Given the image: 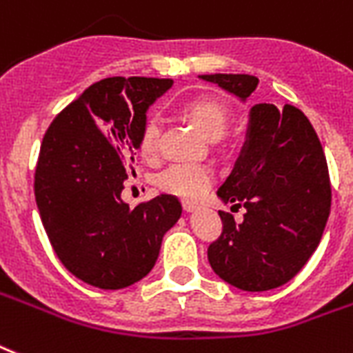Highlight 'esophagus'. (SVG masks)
<instances>
[{
	"mask_svg": "<svg viewBox=\"0 0 353 353\" xmlns=\"http://www.w3.org/2000/svg\"><path fill=\"white\" fill-rule=\"evenodd\" d=\"M182 208H184L188 213H193V211L199 210V202H194V200H190V199H184L182 200Z\"/></svg>",
	"mask_w": 353,
	"mask_h": 353,
	"instance_id": "34e87169",
	"label": "esophagus"
}]
</instances>
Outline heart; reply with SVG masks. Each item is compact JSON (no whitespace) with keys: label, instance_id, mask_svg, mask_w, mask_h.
<instances>
[{"label":"heart","instance_id":"1","mask_svg":"<svg viewBox=\"0 0 353 353\" xmlns=\"http://www.w3.org/2000/svg\"><path fill=\"white\" fill-rule=\"evenodd\" d=\"M184 112L191 122L208 138L222 137L231 122L230 107L219 98L200 97L185 103ZM160 120L159 117H148L140 134V153L148 160H153L159 153ZM213 169L204 162H176L171 163L159 174L157 184L162 191L171 194L196 199L210 190L213 182Z\"/></svg>","mask_w":353,"mask_h":353}]
</instances>
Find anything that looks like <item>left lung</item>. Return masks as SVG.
<instances>
[{
    "label": "left lung",
    "instance_id": "obj_1",
    "mask_svg": "<svg viewBox=\"0 0 353 353\" xmlns=\"http://www.w3.org/2000/svg\"><path fill=\"white\" fill-rule=\"evenodd\" d=\"M246 103L259 78L202 74ZM216 196L244 221L219 211L224 230L208 248L213 272L244 292H266L297 275L314 255L332 205L328 165L312 123L297 107L256 103L250 109L246 140ZM231 205V208H233Z\"/></svg>",
    "mask_w": 353,
    "mask_h": 353
}]
</instances>
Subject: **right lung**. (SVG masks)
Here are the masks:
<instances>
[{"label": "right lung", "instance_id": "1", "mask_svg": "<svg viewBox=\"0 0 353 353\" xmlns=\"http://www.w3.org/2000/svg\"><path fill=\"white\" fill-rule=\"evenodd\" d=\"M171 85L165 78H105L45 132L34 176L39 216L61 264L94 288L122 290L145 277L182 216L173 194L137 208L122 200L149 107Z\"/></svg>", "mask_w": 353, "mask_h": 353}]
</instances>
